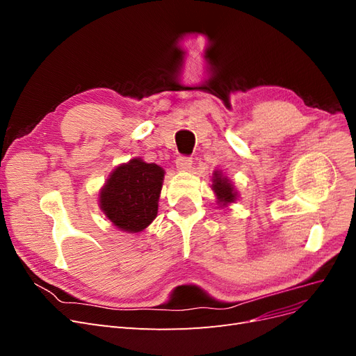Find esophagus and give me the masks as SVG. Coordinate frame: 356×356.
<instances>
[{
  "label": "esophagus",
  "mask_w": 356,
  "mask_h": 356,
  "mask_svg": "<svg viewBox=\"0 0 356 356\" xmlns=\"http://www.w3.org/2000/svg\"><path fill=\"white\" fill-rule=\"evenodd\" d=\"M191 165H193V160H191L190 157H182V156H179V157L177 159V169L181 170V172L190 170Z\"/></svg>",
  "instance_id": "esophagus-1"
}]
</instances>
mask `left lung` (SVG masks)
Masks as SVG:
<instances>
[{
	"label": "left lung",
	"instance_id": "8db88e82",
	"mask_svg": "<svg viewBox=\"0 0 356 356\" xmlns=\"http://www.w3.org/2000/svg\"><path fill=\"white\" fill-rule=\"evenodd\" d=\"M211 188L213 191L215 197H217V204L220 208L230 207V204L234 203L239 197L238 190L234 188L232 179L229 177L222 175L221 170H213Z\"/></svg>",
	"mask_w": 356,
	"mask_h": 356
}]
</instances>
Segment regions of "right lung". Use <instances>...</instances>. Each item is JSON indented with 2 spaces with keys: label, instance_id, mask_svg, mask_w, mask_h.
Segmentation results:
<instances>
[{
  "label": "right lung",
  "instance_id": "1",
  "mask_svg": "<svg viewBox=\"0 0 356 356\" xmlns=\"http://www.w3.org/2000/svg\"><path fill=\"white\" fill-rule=\"evenodd\" d=\"M165 170L134 157L113 169L99 190V208L115 229L139 233L154 221Z\"/></svg>",
  "mask_w": 356,
  "mask_h": 356
}]
</instances>
